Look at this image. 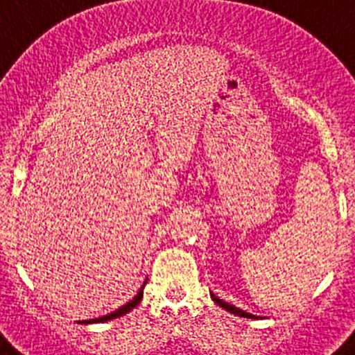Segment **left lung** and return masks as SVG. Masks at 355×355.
Here are the masks:
<instances>
[{"label": "left lung", "instance_id": "obj_1", "mask_svg": "<svg viewBox=\"0 0 355 355\" xmlns=\"http://www.w3.org/2000/svg\"><path fill=\"white\" fill-rule=\"evenodd\" d=\"M211 299L215 300L216 304H218V306L220 307H224L225 311H229V313H233V315H238V316H243V318H256V316L254 315H249V313H245V311H241V309H238V307H234V306H231V304L229 302H224V300H220L218 299V297H215V295H211Z\"/></svg>", "mask_w": 355, "mask_h": 355}]
</instances>
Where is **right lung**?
Wrapping results in <instances>:
<instances>
[{"label": "right lung", "instance_id": "obj_1", "mask_svg": "<svg viewBox=\"0 0 355 355\" xmlns=\"http://www.w3.org/2000/svg\"><path fill=\"white\" fill-rule=\"evenodd\" d=\"M144 286H146V283H144ZM144 286L140 288V291L137 295H135V299L130 300L128 304H124L122 307H119V309H115L114 313H110V315L106 316H101V318H96V320H83L81 324H94V322H106V320H114V318H119V316L126 315V313H130L133 307H137L140 304V300H142V295H144Z\"/></svg>", "mask_w": 355, "mask_h": 355}]
</instances>
